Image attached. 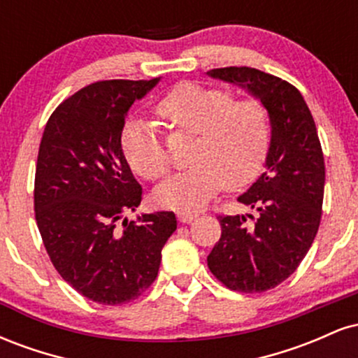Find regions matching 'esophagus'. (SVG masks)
<instances>
[{"mask_svg":"<svg viewBox=\"0 0 358 358\" xmlns=\"http://www.w3.org/2000/svg\"><path fill=\"white\" fill-rule=\"evenodd\" d=\"M176 215H178L180 222H183V224H188V222L195 220L196 217H199V213L192 212V210H180L178 213H176Z\"/></svg>","mask_w":358,"mask_h":358,"instance_id":"1","label":"esophagus"}]
</instances>
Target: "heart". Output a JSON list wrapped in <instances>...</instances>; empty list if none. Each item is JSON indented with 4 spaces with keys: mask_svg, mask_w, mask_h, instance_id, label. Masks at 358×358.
Listing matches in <instances>:
<instances>
[{
    "mask_svg": "<svg viewBox=\"0 0 358 358\" xmlns=\"http://www.w3.org/2000/svg\"><path fill=\"white\" fill-rule=\"evenodd\" d=\"M155 113L168 126L196 134L193 165L156 188L165 207H202L224 185L237 190L261 173L273 139L271 114L261 101H237L225 87L185 82L159 97ZM122 151L146 180L163 178L171 168L163 129L155 121H131L122 131Z\"/></svg>",
    "mask_w": 358,
    "mask_h": 358,
    "instance_id": "1",
    "label": "heart"
}]
</instances>
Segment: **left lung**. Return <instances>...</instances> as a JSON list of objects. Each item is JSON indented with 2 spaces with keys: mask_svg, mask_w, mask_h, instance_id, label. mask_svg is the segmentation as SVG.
I'll return each mask as SVG.
<instances>
[{
  "mask_svg": "<svg viewBox=\"0 0 358 358\" xmlns=\"http://www.w3.org/2000/svg\"><path fill=\"white\" fill-rule=\"evenodd\" d=\"M208 73L248 87L273 122L268 170L237 199L256 215L217 217L222 234L207 257L208 269L225 287L262 293L298 269L318 232L324 192L322 143L305 99L287 80L252 67Z\"/></svg>",
  "mask_w": 358,
  "mask_h": 358,
  "instance_id": "1",
  "label": "left lung"
}]
</instances>
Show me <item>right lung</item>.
<instances>
[{"mask_svg":"<svg viewBox=\"0 0 358 358\" xmlns=\"http://www.w3.org/2000/svg\"><path fill=\"white\" fill-rule=\"evenodd\" d=\"M158 80L85 85L53 110L40 141L34 203L43 245L64 281L101 305L134 301L153 285L176 229L166 210L120 221L143 199L122 153L124 119Z\"/></svg>","mask_w":358,"mask_h":358,"instance_id":"add662e5","label":"right lung"}]
</instances>
